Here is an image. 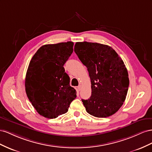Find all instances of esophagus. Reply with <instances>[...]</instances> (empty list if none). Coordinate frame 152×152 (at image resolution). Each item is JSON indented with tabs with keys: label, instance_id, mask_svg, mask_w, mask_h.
Instances as JSON below:
<instances>
[{
	"label": "esophagus",
	"instance_id": "34e87169",
	"mask_svg": "<svg viewBox=\"0 0 152 152\" xmlns=\"http://www.w3.org/2000/svg\"><path fill=\"white\" fill-rule=\"evenodd\" d=\"M81 86L80 85L77 86V90L78 91V92H79V91H80V90H81Z\"/></svg>",
	"mask_w": 152,
	"mask_h": 152
}]
</instances>
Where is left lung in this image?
<instances>
[{"label":"left lung","instance_id":"1","mask_svg":"<svg viewBox=\"0 0 152 152\" xmlns=\"http://www.w3.org/2000/svg\"><path fill=\"white\" fill-rule=\"evenodd\" d=\"M75 51L87 68L92 85L90 97L82 99L86 112L98 118L115 114L123 105L129 85L122 59L111 47L97 42H77Z\"/></svg>","mask_w":152,"mask_h":152}]
</instances>
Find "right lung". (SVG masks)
Here are the masks:
<instances>
[{"label": "right lung", "mask_w": 152, "mask_h": 152, "mask_svg": "<svg viewBox=\"0 0 152 152\" xmlns=\"http://www.w3.org/2000/svg\"><path fill=\"white\" fill-rule=\"evenodd\" d=\"M73 45L68 41L42 46L29 63L26 94L37 112L45 118H55L66 113L76 97L64 68L73 52Z\"/></svg>", "instance_id": "1"}]
</instances>
